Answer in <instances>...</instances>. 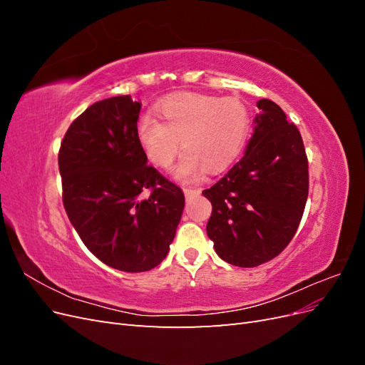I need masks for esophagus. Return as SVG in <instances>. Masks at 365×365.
<instances>
[{"mask_svg": "<svg viewBox=\"0 0 365 365\" xmlns=\"http://www.w3.org/2000/svg\"><path fill=\"white\" fill-rule=\"evenodd\" d=\"M182 192L185 196H193V195H200L201 189H192V187H182Z\"/></svg>", "mask_w": 365, "mask_h": 365, "instance_id": "esophagus-1", "label": "esophagus"}]
</instances>
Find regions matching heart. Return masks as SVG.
Segmentation results:
<instances>
[{"mask_svg": "<svg viewBox=\"0 0 365 365\" xmlns=\"http://www.w3.org/2000/svg\"><path fill=\"white\" fill-rule=\"evenodd\" d=\"M158 114L163 123L149 114L140 117L137 137L149 160L163 169L170 168L182 140L187 150L175 169L182 181L201 180L207 168H225L248 135V109L235 97L175 94L158 105Z\"/></svg>", "mask_w": 365, "mask_h": 365, "instance_id": "b5f03b06", "label": "heart"}]
</instances>
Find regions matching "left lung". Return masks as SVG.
Listing matches in <instances>:
<instances>
[{
	"mask_svg": "<svg viewBox=\"0 0 365 365\" xmlns=\"http://www.w3.org/2000/svg\"><path fill=\"white\" fill-rule=\"evenodd\" d=\"M245 155L202 195L212 202L207 235L217 256L240 268L277 257L300 225L309 164L300 130L268 98L257 102Z\"/></svg>",
	"mask_w": 365,
	"mask_h": 365,
	"instance_id": "left-lung-1",
	"label": "left lung"
}]
</instances>
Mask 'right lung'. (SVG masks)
<instances>
[{
	"label": "right lung",
	"mask_w": 365,
	"mask_h": 365,
	"mask_svg": "<svg viewBox=\"0 0 365 365\" xmlns=\"http://www.w3.org/2000/svg\"><path fill=\"white\" fill-rule=\"evenodd\" d=\"M140 109L130 96L96 102L70 125L59 149L70 222L98 260L125 272L158 267L184 210L180 187L146 164Z\"/></svg>",
	"instance_id": "1"
}]
</instances>
